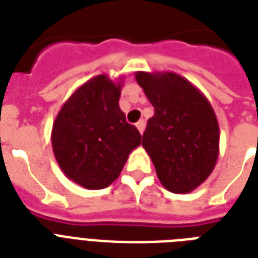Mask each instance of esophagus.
I'll return each mask as SVG.
<instances>
[{
    "label": "esophagus",
    "instance_id": "1",
    "mask_svg": "<svg viewBox=\"0 0 258 258\" xmlns=\"http://www.w3.org/2000/svg\"><path fill=\"white\" fill-rule=\"evenodd\" d=\"M145 125H146L145 120H139L137 123V128L139 130V133L141 134H143V131H145Z\"/></svg>",
    "mask_w": 258,
    "mask_h": 258
}]
</instances>
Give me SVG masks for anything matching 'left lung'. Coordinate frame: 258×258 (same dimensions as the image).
Returning a JSON list of instances; mask_svg holds the SVG:
<instances>
[{
	"mask_svg": "<svg viewBox=\"0 0 258 258\" xmlns=\"http://www.w3.org/2000/svg\"><path fill=\"white\" fill-rule=\"evenodd\" d=\"M155 113L142 146L161 183L175 194L191 192L208 179L220 154V127L204 93L174 72H137Z\"/></svg>",
	"mask_w": 258,
	"mask_h": 258,
	"instance_id": "8db88e82",
	"label": "left lung"
}]
</instances>
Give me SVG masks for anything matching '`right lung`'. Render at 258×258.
<instances>
[{"label":"right lung","instance_id":"add662e5","mask_svg":"<svg viewBox=\"0 0 258 258\" xmlns=\"http://www.w3.org/2000/svg\"><path fill=\"white\" fill-rule=\"evenodd\" d=\"M123 78L97 75L75 91L53 121L50 141L61 171L88 190L108 187L141 145L119 107Z\"/></svg>","mask_w":258,"mask_h":258}]
</instances>
